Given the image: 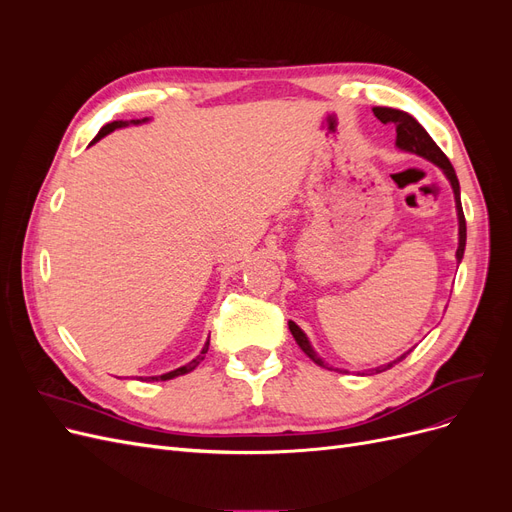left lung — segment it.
<instances>
[{
	"label": "left lung",
	"instance_id": "1",
	"mask_svg": "<svg viewBox=\"0 0 512 512\" xmlns=\"http://www.w3.org/2000/svg\"><path fill=\"white\" fill-rule=\"evenodd\" d=\"M371 111H374V115H376L382 123H393L395 132H397V147H399V149H406V151L418 153V156H423V158L431 160L433 164H438V166L444 170V175L448 177V181H451L453 192H455V203H457V215H459V247H457V260H461V258H463V250H466V218H463L461 198H459V179H457V175H455L453 164L448 162V158L444 156V151H442L436 143L431 141V136L425 132V128H423L421 123H418L412 115H408V113H404V111H397V108H389V106H374V108H371ZM288 327H290V333H292V337H294V342L299 344V348L309 356V359H312V361L318 363V365H324V361L312 350V346H309L305 333L297 327V324L288 322ZM408 354H410V352L401 354L399 359L391 361L389 365H380V367H376V369L367 371V374L371 376V374H380V371L391 369L393 365L404 361Z\"/></svg>",
	"mask_w": 512,
	"mask_h": 512
}]
</instances>
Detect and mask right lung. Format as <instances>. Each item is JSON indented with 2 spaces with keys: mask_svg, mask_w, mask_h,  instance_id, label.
<instances>
[{
  "mask_svg": "<svg viewBox=\"0 0 512 512\" xmlns=\"http://www.w3.org/2000/svg\"><path fill=\"white\" fill-rule=\"evenodd\" d=\"M145 121V119H143ZM132 123H138V119L134 121L132 119ZM123 126H128V121H111V123H106V126L98 132V136L94 138V143L96 141H100L102 136H106L108 132H113V130H117V128H123ZM207 350H209V342L205 344V348H203V352H200L194 361H190L188 365H183V367H179V369H173V371H168V374H162V376H151V378H145V380H173V378H177V376H183V374H190L192 369H196L198 365H200V361H205V354H207Z\"/></svg>",
  "mask_w": 512,
  "mask_h": 512,
  "instance_id": "right-lung-1",
  "label": "right lung"
}]
</instances>
